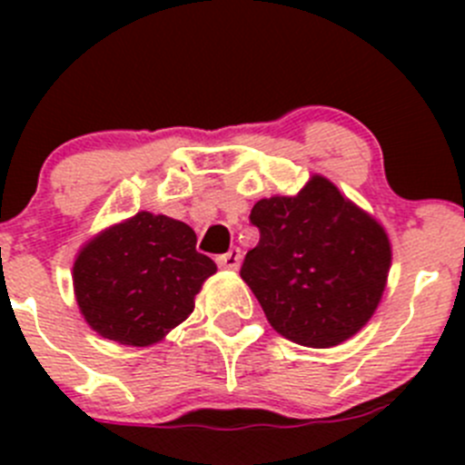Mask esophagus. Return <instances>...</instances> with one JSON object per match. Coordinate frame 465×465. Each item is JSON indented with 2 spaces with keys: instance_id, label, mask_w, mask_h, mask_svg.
Instances as JSON below:
<instances>
[{
  "instance_id": "obj_1",
  "label": "esophagus",
  "mask_w": 465,
  "mask_h": 465,
  "mask_svg": "<svg viewBox=\"0 0 465 465\" xmlns=\"http://www.w3.org/2000/svg\"><path fill=\"white\" fill-rule=\"evenodd\" d=\"M241 259H242L241 250H238V247H232L227 254L218 256L215 262H218L220 267H224V270H238V265H241Z\"/></svg>"
}]
</instances>
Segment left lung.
<instances>
[{"instance_id": "8db88e82", "label": "left lung", "mask_w": 465, "mask_h": 465, "mask_svg": "<svg viewBox=\"0 0 465 465\" xmlns=\"http://www.w3.org/2000/svg\"><path fill=\"white\" fill-rule=\"evenodd\" d=\"M261 241L241 276L276 332L311 349L353 337L376 312L391 265L382 224L312 175L297 195L259 200Z\"/></svg>"}]
</instances>
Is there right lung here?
Listing matches in <instances>:
<instances>
[{"instance_id":"add662e5","label":"right lung","mask_w":465,"mask_h":465,"mask_svg":"<svg viewBox=\"0 0 465 465\" xmlns=\"http://www.w3.org/2000/svg\"><path fill=\"white\" fill-rule=\"evenodd\" d=\"M195 232L139 211L87 242L74 262V292L98 335L148 346L193 312L215 262L195 250Z\"/></svg>"}]
</instances>
